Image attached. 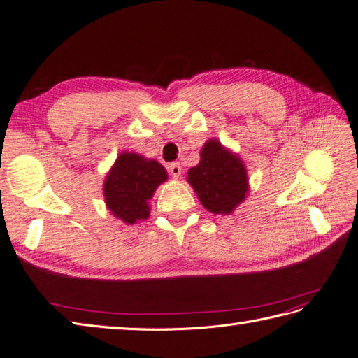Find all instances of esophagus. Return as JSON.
I'll return each instance as SVG.
<instances>
[{
    "instance_id": "1",
    "label": "esophagus",
    "mask_w": 358,
    "mask_h": 358,
    "mask_svg": "<svg viewBox=\"0 0 358 358\" xmlns=\"http://www.w3.org/2000/svg\"><path fill=\"white\" fill-rule=\"evenodd\" d=\"M169 171H170V175L173 178L178 179L180 176V173H182V167H180L179 162H171V164L169 166Z\"/></svg>"
}]
</instances>
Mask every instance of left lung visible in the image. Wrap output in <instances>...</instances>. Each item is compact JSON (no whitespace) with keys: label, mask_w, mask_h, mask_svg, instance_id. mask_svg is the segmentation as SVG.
I'll return each mask as SVG.
<instances>
[{"label":"left lung","mask_w":358,"mask_h":358,"mask_svg":"<svg viewBox=\"0 0 358 358\" xmlns=\"http://www.w3.org/2000/svg\"><path fill=\"white\" fill-rule=\"evenodd\" d=\"M188 182L201 204L212 213L233 212L248 192L245 166L218 140H209L203 146L200 162L188 171Z\"/></svg>","instance_id":"obj_1"}]
</instances>
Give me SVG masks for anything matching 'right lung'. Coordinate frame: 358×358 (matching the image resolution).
<instances>
[{
    "label": "right lung",
    "mask_w": 358,
    "mask_h": 358,
    "mask_svg": "<svg viewBox=\"0 0 358 358\" xmlns=\"http://www.w3.org/2000/svg\"><path fill=\"white\" fill-rule=\"evenodd\" d=\"M167 173L155 159L137 154H121L104 182L107 208L127 224L143 221L149 216L148 200Z\"/></svg>",
    "instance_id": "1"
}]
</instances>
